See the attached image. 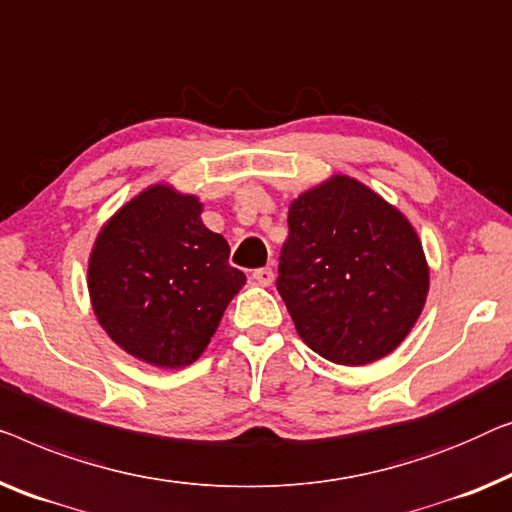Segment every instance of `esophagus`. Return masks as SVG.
<instances>
[{
  "mask_svg": "<svg viewBox=\"0 0 512 512\" xmlns=\"http://www.w3.org/2000/svg\"><path fill=\"white\" fill-rule=\"evenodd\" d=\"M251 279H254L256 284H261V286H272L274 272H272V268H258V270L251 272Z\"/></svg>",
  "mask_w": 512,
  "mask_h": 512,
  "instance_id": "34e87169",
  "label": "esophagus"
}]
</instances>
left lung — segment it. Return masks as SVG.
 Here are the masks:
<instances>
[{
  "instance_id": "1",
  "label": "left lung",
  "mask_w": 512,
  "mask_h": 512,
  "mask_svg": "<svg viewBox=\"0 0 512 512\" xmlns=\"http://www.w3.org/2000/svg\"><path fill=\"white\" fill-rule=\"evenodd\" d=\"M277 291L311 351L369 365L404 342L425 307L429 268L411 221L348 175L288 207Z\"/></svg>"
}]
</instances>
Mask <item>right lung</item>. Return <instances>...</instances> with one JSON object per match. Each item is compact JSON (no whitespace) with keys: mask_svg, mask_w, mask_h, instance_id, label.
Masks as SVG:
<instances>
[{"mask_svg":"<svg viewBox=\"0 0 512 512\" xmlns=\"http://www.w3.org/2000/svg\"><path fill=\"white\" fill-rule=\"evenodd\" d=\"M198 196L152 184L96 235L87 265L96 321L133 358L161 369L201 358L244 286L231 247L201 219Z\"/></svg>","mask_w":512,"mask_h":512,"instance_id":"1","label":"right lung"}]
</instances>
